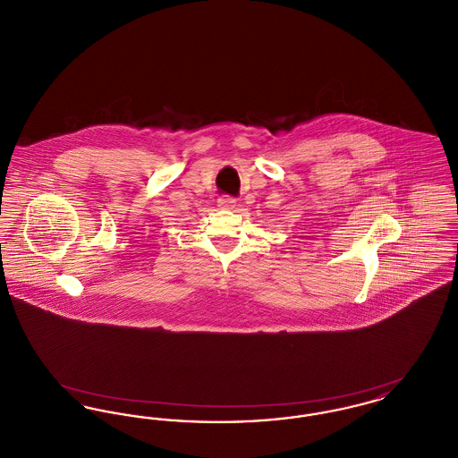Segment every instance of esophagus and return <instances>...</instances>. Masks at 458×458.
I'll use <instances>...</instances> for the list:
<instances>
[{"label": "esophagus", "mask_w": 458, "mask_h": 458, "mask_svg": "<svg viewBox=\"0 0 458 458\" xmlns=\"http://www.w3.org/2000/svg\"><path fill=\"white\" fill-rule=\"evenodd\" d=\"M218 204L221 208H228V209H232V208H235L237 199L232 196H219Z\"/></svg>", "instance_id": "34e87169"}]
</instances>
